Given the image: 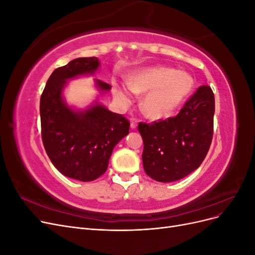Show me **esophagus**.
I'll return each mask as SVG.
<instances>
[{"instance_id":"1","label":"esophagus","mask_w":255,"mask_h":255,"mask_svg":"<svg viewBox=\"0 0 255 255\" xmlns=\"http://www.w3.org/2000/svg\"><path fill=\"white\" fill-rule=\"evenodd\" d=\"M129 122H130V128L134 129L137 128V120L135 118H130Z\"/></svg>"}]
</instances>
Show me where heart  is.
I'll return each instance as SVG.
<instances>
[{"label":"heart","instance_id":"b5f03b06","mask_svg":"<svg viewBox=\"0 0 255 255\" xmlns=\"http://www.w3.org/2000/svg\"><path fill=\"white\" fill-rule=\"evenodd\" d=\"M190 73L171 67L155 66L128 74V81H112L113 94L122 105H129L136 94H145L141 109L151 119H167L180 109L195 89Z\"/></svg>","mask_w":255,"mask_h":255}]
</instances>
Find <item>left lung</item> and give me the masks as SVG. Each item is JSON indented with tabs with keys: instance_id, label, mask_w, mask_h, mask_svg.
<instances>
[{
	"instance_id": "obj_1",
	"label": "left lung",
	"mask_w": 255,
	"mask_h": 255,
	"mask_svg": "<svg viewBox=\"0 0 255 255\" xmlns=\"http://www.w3.org/2000/svg\"><path fill=\"white\" fill-rule=\"evenodd\" d=\"M215 97L201 86L173 118L139 123L143 140L145 173L163 183L179 181L195 171L204 160L213 138Z\"/></svg>"
}]
</instances>
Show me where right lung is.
Wrapping results in <instances>:
<instances>
[{
    "label": "right lung",
    "instance_id": "obj_1",
    "mask_svg": "<svg viewBox=\"0 0 255 255\" xmlns=\"http://www.w3.org/2000/svg\"><path fill=\"white\" fill-rule=\"evenodd\" d=\"M100 68L97 57H81L55 69L40 98L41 136L52 164L64 175L90 182L109 167L113 150L128 134L129 122L95 101L84 110L70 106L64 98L68 81L94 75ZM95 86L101 95L111 86L98 79Z\"/></svg>",
    "mask_w": 255,
    "mask_h": 255
}]
</instances>
